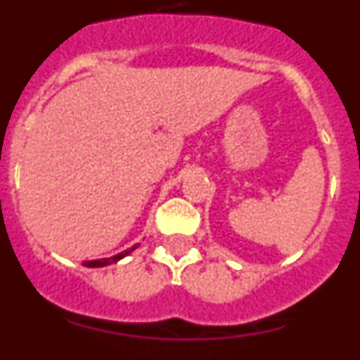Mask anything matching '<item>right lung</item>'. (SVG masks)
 Wrapping results in <instances>:
<instances>
[{"instance_id":"1","label":"right lung","mask_w":360,"mask_h":360,"mask_svg":"<svg viewBox=\"0 0 360 360\" xmlns=\"http://www.w3.org/2000/svg\"><path fill=\"white\" fill-rule=\"evenodd\" d=\"M139 245H133L131 249L128 250H122V252L115 254V256H111V257H104V259H94V262H84V266H90V269H97V266H106V265H111V263H117L120 262L122 257H126L128 254H131L133 250L136 249Z\"/></svg>"}]
</instances>
